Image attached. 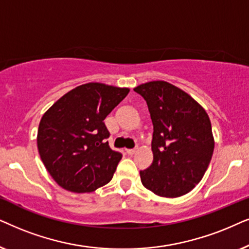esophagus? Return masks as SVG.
Segmentation results:
<instances>
[{"instance_id":"1","label":"esophagus","mask_w":249,"mask_h":249,"mask_svg":"<svg viewBox=\"0 0 249 249\" xmlns=\"http://www.w3.org/2000/svg\"><path fill=\"white\" fill-rule=\"evenodd\" d=\"M126 152L128 155H134L135 152H137V148H134V149H126Z\"/></svg>"}]
</instances>
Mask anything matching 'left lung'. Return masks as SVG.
<instances>
[{"label": "left lung", "mask_w": 249, "mask_h": 249, "mask_svg": "<svg viewBox=\"0 0 249 249\" xmlns=\"http://www.w3.org/2000/svg\"><path fill=\"white\" fill-rule=\"evenodd\" d=\"M154 125V160L140 171L142 184L160 197L183 196L203 178L214 139L210 117L190 95L164 81L139 85Z\"/></svg>", "instance_id": "left-lung-1"}]
</instances>
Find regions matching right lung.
Instances as JSON below:
<instances>
[{
  "instance_id": "add662e5",
  "label": "right lung",
  "mask_w": 249,
  "mask_h": 249,
  "mask_svg": "<svg viewBox=\"0 0 249 249\" xmlns=\"http://www.w3.org/2000/svg\"><path fill=\"white\" fill-rule=\"evenodd\" d=\"M128 89L88 83L72 89L43 115L37 148L50 175L66 190L91 192L107 184L122 159L109 147L105 118Z\"/></svg>"
}]
</instances>
